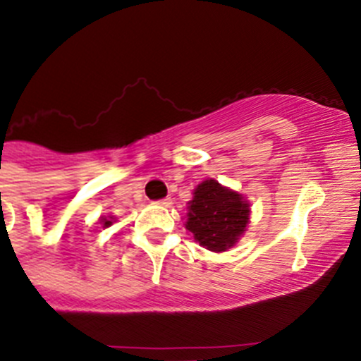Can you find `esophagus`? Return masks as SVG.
<instances>
[{"instance_id": "34e87169", "label": "esophagus", "mask_w": 361, "mask_h": 361, "mask_svg": "<svg viewBox=\"0 0 361 361\" xmlns=\"http://www.w3.org/2000/svg\"><path fill=\"white\" fill-rule=\"evenodd\" d=\"M158 205H161V207H170L172 205V198H163V200H158Z\"/></svg>"}]
</instances>
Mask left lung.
Masks as SVG:
<instances>
[{
	"label": "left lung",
	"mask_w": 361,
	"mask_h": 361,
	"mask_svg": "<svg viewBox=\"0 0 361 361\" xmlns=\"http://www.w3.org/2000/svg\"><path fill=\"white\" fill-rule=\"evenodd\" d=\"M185 228L202 247L223 252L233 247L249 224V202L240 192L214 179L203 180L192 192Z\"/></svg>",
	"instance_id": "8db88e82"
}]
</instances>
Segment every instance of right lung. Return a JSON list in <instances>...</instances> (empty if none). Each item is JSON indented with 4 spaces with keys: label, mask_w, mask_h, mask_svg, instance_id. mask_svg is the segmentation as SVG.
Masks as SVG:
<instances>
[{
    "label": "right lung",
    "mask_w": 361,
    "mask_h": 361,
    "mask_svg": "<svg viewBox=\"0 0 361 361\" xmlns=\"http://www.w3.org/2000/svg\"><path fill=\"white\" fill-rule=\"evenodd\" d=\"M102 224H103V228H109V226H112V223H114V217L112 216H109V217H102Z\"/></svg>",
    "instance_id": "obj_1"
}]
</instances>
